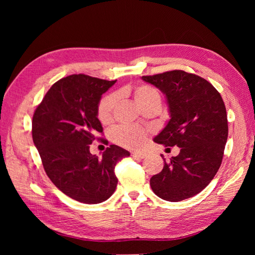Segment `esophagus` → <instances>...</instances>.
<instances>
[{"label": "esophagus", "instance_id": "34e87169", "mask_svg": "<svg viewBox=\"0 0 255 255\" xmlns=\"http://www.w3.org/2000/svg\"><path fill=\"white\" fill-rule=\"evenodd\" d=\"M132 155L137 158H144L146 156V154L143 152H133Z\"/></svg>", "mask_w": 255, "mask_h": 255}]
</instances>
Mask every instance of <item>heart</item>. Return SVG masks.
<instances>
[{
	"mask_svg": "<svg viewBox=\"0 0 255 255\" xmlns=\"http://www.w3.org/2000/svg\"><path fill=\"white\" fill-rule=\"evenodd\" d=\"M123 94L132 96L135 103L140 107L145 105L159 103L160 94L149 85H138L135 87H126ZM117 103V96L112 94L105 96L98 106V117L102 123H109L112 120L115 105ZM114 141L128 149H139L144 144L146 139L145 130L139 128L125 126L120 127L113 134Z\"/></svg>",
	"mask_w": 255,
	"mask_h": 255,
	"instance_id": "b5f03b06",
	"label": "heart"
}]
</instances>
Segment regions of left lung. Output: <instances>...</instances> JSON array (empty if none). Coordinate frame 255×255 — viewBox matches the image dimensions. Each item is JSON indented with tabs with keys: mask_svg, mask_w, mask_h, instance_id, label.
I'll return each mask as SVG.
<instances>
[{
	"mask_svg": "<svg viewBox=\"0 0 255 255\" xmlns=\"http://www.w3.org/2000/svg\"><path fill=\"white\" fill-rule=\"evenodd\" d=\"M141 79L166 96L170 115L154 141L181 148L168 163L163 158L164 168L151 177V188L170 202L194 197L211 183L221 165L229 132L223 100L210 82L183 70Z\"/></svg>",
	"mask_w": 255,
	"mask_h": 255,
	"instance_id": "8db88e82",
	"label": "left lung"
}]
</instances>
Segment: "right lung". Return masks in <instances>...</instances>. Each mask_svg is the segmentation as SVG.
<instances>
[{
  "mask_svg": "<svg viewBox=\"0 0 255 255\" xmlns=\"http://www.w3.org/2000/svg\"><path fill=\"white\" fill-rule=\"evenodd\" d=\"M117 81L72 74L57 81L36 109L33 141L53 184L65 195L86 204L101 203L117 187L115 166L129 152L111 144L102 157L89 144L103 132L98 119L102 95ZM106 140H103L105 143Z\"/></svg>",
  "mask_w": 255,
  "mask_h": 255,
  "instance_id": "1",
  "label": "right lung"
}]
</instances>
